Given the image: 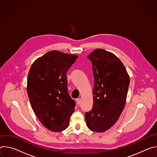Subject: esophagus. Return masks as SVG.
<instances>
[{
    "instance_id": "esophagus-1",
    "label": "esophagus",
    "mask_w": 157,
    "mask_h": 157,
    "mask_svg": "<svg viewBox=\"0 0 157 157\" xmlns=\"http://www.w3.org/2000/svg\"><path fill=\"white\" fill-rule=\"evenodd\" d=\"M81 99L80 98H78L76 99V103L78 105H79L81 104Z\"/></svg>"
}]
</instances>
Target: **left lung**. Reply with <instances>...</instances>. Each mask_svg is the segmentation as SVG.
I'll use <instances>...</instances> for the list:
<instances>
[{"label": "left lung", "mask_w": 157, "mask_h": 157, "mask_svg": "<svg viewBox=\"0 0 157 157\" xmlns=\"http://www.w3.org/2000/svg\"><path fill=\"white\" fill-rule=\"evenodd\" d=\"M87 58L91 61L94 79L92 109L85 113L87 127L103 132L119 119L124 108L129 76L122 61L113 53L96 49Z\"/></svg>", "instance_id": "left-lung-1"}]
</instances>
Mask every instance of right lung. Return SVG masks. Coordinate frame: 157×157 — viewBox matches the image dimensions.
I'll return each mask as SVG.
<instances>
[{"mask_svg": "<svg viewBox=\"0 0 157 157\" xmlns=\"http://www.w3.org/2000/svg\"><path fill=\"white\" fill-rule=\"evenodd\" d=\"M77 58L53 50L36 59L29 73L27 94L32 107L43 125L53 132L68 128L75 110L66 73Z\"/></svg>", "mask_w": 157, "mask_h": 157, "instance_id": "right-lung-1", "label": "right lung"}]
</instances>
